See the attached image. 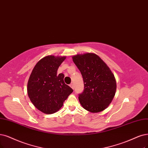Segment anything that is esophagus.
Returning a JSON list of instances; mask_svg holds the SVG:
<instances>
[{
  "label": "esophagus",
  "mask_w": 148,
  "mask_h": 148,
  "mask_svg": "<svg viewBox=\"0 0 148 148\" xmlns=\"http://www.w3.org/2000/svg\"><path fill=\"white\" fill-rule=\"evenodd\" d=\"M69 86H71V88H72L73 89H74V84H71L69 85Z\"/></svg>",
  "instance_id": "34e87169"
}]
</instances>
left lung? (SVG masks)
Wrapping results in <instances>:
<instances>
[{
  "label": "left lung",
  "mask_w": 148,
  "mask_h": 148,
  "mask_svg": "<svg viewBox=\"0 0 148 148\" xmlns=\"http://www.w3.org/2000/svg\"><path fill=\"white\" fill-rule=\"evenodd\" d=\"M72 58L84 79V91L79 96L81 106L91 113L104 110L115 95L116 82L114 74L95 53L77 54Z\"/></svg>",
  "instance_id": "8db88e82"
}]
</instances>
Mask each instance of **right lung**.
Returning <instances> with one entry per match:
<instances>
[{
    "mask_svg": "<svg viewBox=\"0 0 148 148\" xmlns=\"http://www.w3.org/2000/svg\"><path fill=\"white\" fill-rule=\"evenodd\" d=\"M66 56H47L35 66L27 83V93L34 106L46 114L58 111L73 90L64 82L57 70Z\"/></svg>",
    "mask_w": 148,
    "mask_h": 148,
    "instance_id": "add662e5",
    "label": "right lung"
}]
</instances>
